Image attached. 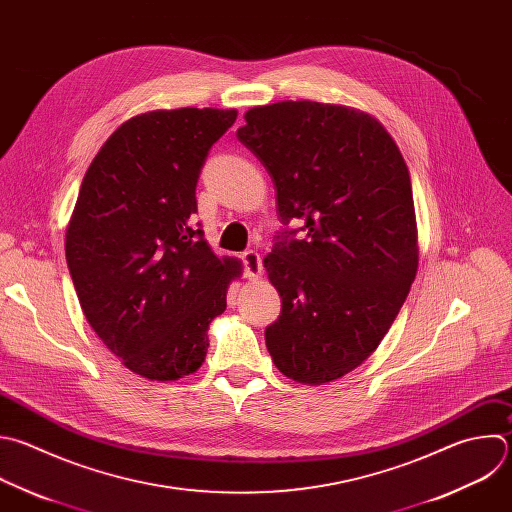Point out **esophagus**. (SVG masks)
<instances>
[{
  "label": "esophagus",
  "mask_w": 512,
  "mask_h": 512,
  "mask_svg": "<svg viewBox=\"0 0 512 512\" xmlns=\"http://www.w3.org/2000/svg\"><path fill=\"white\" fill-rule=\"evenodd\" d=\"M241 261H243V269H245V277L249 279H259L261 273H263V265H261V257L257 251L249 249L241 255Z\"/></svg>",
  "instance_id": "obj_1"
}]
</instances>
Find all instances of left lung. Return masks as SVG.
<instances>
[{"instance_id":"8db88e82","label":"left lung","mask_w":512,"mask_h":512,"mask_svg":"<svg viewBox=\"0 0 512 512\" xmlns=\"http://www.w3.org/2000/svg\"><path fill=\"white\" fill-rule=\"evenodd\" d=\"M245 122L237 138L267 168L283 223L263 261L281 297L265 344L287 378L325 384L372 356L414 283L408 166L376 118L346 106L287 100Z\"/></svg>"}]
</instances>
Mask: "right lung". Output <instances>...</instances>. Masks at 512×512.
Listing matches in <instances>:
<instances>
[{
  "instance_id": "obj_1",
  "label": "right lung",
  "mask_w": 512,
  "mask_h": 512,
  "mask_svg": "<svg viewBox=\"0 0 512 512\" xmlns=\"http://www.w3.org/2000/svg\"><path fill=\"white\" fill-rule=\"evenodd\" d=\"M237 110H154L124 122L100 148L66 231L82 311L128 370L179 380L201 368L209 323L241 273L205 241L197 183Z\"/></svg>"
}]
</instances>
